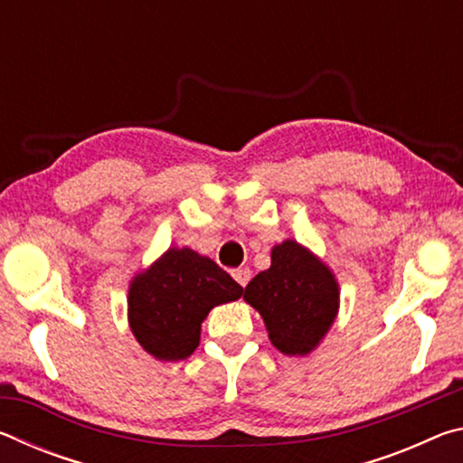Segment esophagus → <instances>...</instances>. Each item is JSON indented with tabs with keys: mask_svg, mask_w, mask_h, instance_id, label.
Segmentation results:
<instances>
[{
	"mask_svg": "<svg viewBox=\"0 0 463 463\" xmlns=\"http://www.w3.org/2000/svg\"><path fill=\"white\" fill-rule=\"evenodd\" d=\"M232 278L237 279V284L245 288L250 279V269L249 268H239V269H232Z\"/></svg>",
	"mask_w": 463,
	"mask_h": 463,
	"instance_id": "esophagus-1",
	"label": "esophagus"
}]
</instances>
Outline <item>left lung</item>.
<instances>
[{"instance_id":"1","label":"left lung","mask_w":463,"mask_h":463,"mask_svg":"<svg viewBox=\"0 0 463 463\" xmlns=\"http://www.w3.org/2000/svg\"><path fill=\"white\" fill-rule=\"evenodd\" d=\"M245 300L260 310L281 354L307 355L333 325L339 286L310 250L284 241L271 250V268L249 281Z\"/></svg>"}]
</instances>
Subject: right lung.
<instances>
[{
    "instance_id": "1",
    "label": "right lung",
    "mask_w": 463,
    "mask_h": 463,
    "mask_svg": "<svg viewBox=\"0 0 463 463\" xmlns=\"http://www.w3.org/2000/svg\"><path fill=\"white\" fill-rule=\"evenodd\" d=\"M241 296L242 288L213 260L174 247L132 281L130 328L148 354L179 362L198 347L208 312Z\"/></svg>"
}]
</instances>
